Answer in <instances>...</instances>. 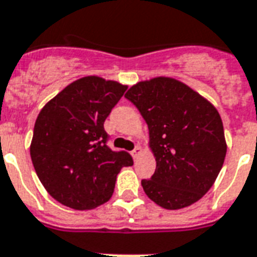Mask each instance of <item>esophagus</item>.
Instances as JSON below:
<instances>
[{
  "mask_svg": "<svg viewBox=\"0 0 257 257\" xmlns=\"http://www.w3.org/2000/svg\"><path fill=\"white\" fill-rule=\"evenodd\" d=\"M141 153H142V149H141V146H136V149L131 152V156H133V157H134V160H136V158L138 157Z\"/></svg>",
  "mask_w": 257,
  "mask_h": 257,
  "instance_id": "obj_1",
  "label": "esophagus"
}]
</instances>
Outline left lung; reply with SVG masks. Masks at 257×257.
Returning <instances> with one entry per match:
<instances>
[{"label":"left lung","instance_id":"1","mask_svg":"<svg viewBox=\"0 0 257 257\" xmlns=\"http://www.w3.org/2000/svg\"><path fill=\"white\" fill-rule=\"evenodd\" d=\"M149 127L156 172L145 194L168 210L187 207L211 188L226 156L223 124L213 104L180 81L158 77L124 94Z\"/></svg>","mask_w":257,"mask_h":257}]
</instances>
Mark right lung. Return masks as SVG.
<instances>
[{"mask_svg": "<svg viewBox=\"0 0 257 257\" xmlns=\"http://www.w3.org/2000/svg\"><path fill=\"white\" fill-rule=\"evenodd\" d=\"M127 86L100 77L71 82L35 121L31 158L44 188L59 203L90 210L112 196L117 173L131 167L124 150L107 145L104 121Z\"/></svg>", "mask_w": 257, "mask_h": 257, "instance_id": "right-lung-1", "label": "right lung"}]
</instances>
